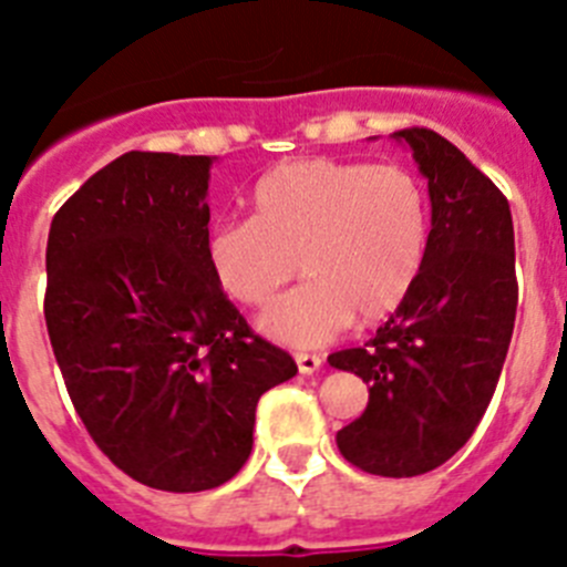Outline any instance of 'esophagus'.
<instances>
[{
	"instance_id": "1",
	"label": "esophagus",
	"mask_w": 567,
	"mask_h": 567,
	"mask_svg": "<svg viewBox=\"0 0 567 567\" xmlns=\"http://www.w3.org/2000/svg\"><path fill=\"white\" fill-rule=\"evenodd\" d=\"M295 363H298L300 374H315L320 369V363H323V360H320L318 354L300 352V354H295Z\"/></svg>"
}]
</instances>
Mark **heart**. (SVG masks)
Instances as JSON below:
<instances>
[{"mask_svg":"<svg viewBox=\"0 0 567 567\" xmlns=\"http://www.w3.org/2000/svg\"><path fill=\"white\" fill-rule=\"evenodd\" d=\"M432 213L414 173L398 164L303 158L272 167L252 189V218H227L207 235V260L224 292L267 307L260 329L280 343L323 346L352 320L374 327L412 298L429 258Z\"/></svg>","mask_w":567,"mask_h":567,"instance_id":"obj_1","label":"heart"}]
</instances>
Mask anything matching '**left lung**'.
Returning <instances> with one entry per match:
<instances>
[{"mask_svg":"<svg viewBox=\"0 0 567 567\" xmlns=\"http://www.w3.org/2000/svg\"><path fill=\"white\" fill-rule=\"evenodd\" d=\"M429 182L432 240L412 298L329 365L369 385L338 449L378 477H417L468 443L497 389L517 318L514 221L488 175L425 127L398 130Z\"/></svg>","mask_w":567,"mask_h":567,"instance_id":"8db88e82","label":"left lung"}]
</instances>
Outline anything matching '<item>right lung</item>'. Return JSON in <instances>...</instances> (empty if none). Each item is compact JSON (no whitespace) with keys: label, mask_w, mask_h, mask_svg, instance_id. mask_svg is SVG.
I'll list each match as a JSON object with an SVG mask.
<instances>
[{"label":"right lung","mask_w":567,"mask_h":567,"mask_svg":"<svg viewBox=\"0 0 567 567\" xmlns=\"http://www.w3.org/2000/svg\"><path fill=\"white\" fill-rule=\"evenodd\" d=\"M209 155H118L53 215L44 258L50 346L84 429L175 494L233 480L260 394L298 374L209 269Z\"/></svg>","instance_id":"right-lung-1"}]
</instances>
